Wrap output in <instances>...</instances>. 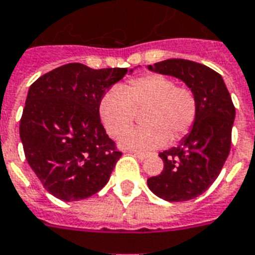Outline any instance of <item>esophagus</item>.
Segmentation results:
<instances>
[{"label":"esophagus","mask_w":255,"mask_h":255,"mask_svg":"<svg viewBox=\"0 0 255 255\" xmlns=\"http://www.w3.org/2000/svg\"><path fill=\"white\" fill-rule=\"evenodd\" d=\"M133 155H135L136 158L140 159V160H144V159L147 158V156H148V153H147V152H140V151H135V152H133Z\"/></svg>","instance_id":"1"}]
</instances>
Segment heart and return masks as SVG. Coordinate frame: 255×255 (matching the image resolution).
<instances>
[{
  "instance_id": "b5f03b06",
  "label": "heart",
  "mask_w": 255,
  "mask_h": 255,
  "mask_svg": "<svg viewBox=\"0 0 255 255\" xmlns=\"http://www.w3.org/2000/svg\"><path fill=\"white\" fill-rule=\"evenodd\" d=\"M143 114L139 128L122 137L126 148H158L170 139L179 141L188 135L198 118V100L192 89L160 73L133 77L123 88L104 93L99 112L107 132L119 137L135 123L136 112Z\"/></svg>"
}]
</instances>
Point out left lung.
Returning a JSON list of instances; mask_svg holds the SVG:
<instances>
[{"label":"left lung","instance_id":"8db88e82","mask_svg":"<svg viewBox=\"0 0 255 255\" xmlns=\"http://www.w3.org/2000/svg\"><path fill=\"white\" fill-rule=\"evenodd\" d=\"M148 69L178 77L197 96L198 118L191 132L178 147L159 153L164 168L147 180L159 198L190 201L214 183L226 162L236 108L222 76L203 64L170 58L148 65Z\"/></svg>","mask_w":255,"mask_h":255}]
</instances>
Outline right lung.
<instances>
[{
    "mask_svg": "<svg viewBox=\"0 0 255 255\" xmlns=\"http://www.w3.org/2000/svg\"><path fill=\"white\" fill-rule=\"evenodd\" d=\"M128 72L71 63L30 85L19 137L29 166L53 197L80 201L108 183L122 151L106 133L99 106L107 89Z\"/></svg>",
    "mask_w": 255,
    "mask_h": 255,
    "instance_id": "obj_1",
    "label": "right lung"
}]
</instances>
